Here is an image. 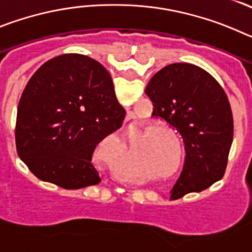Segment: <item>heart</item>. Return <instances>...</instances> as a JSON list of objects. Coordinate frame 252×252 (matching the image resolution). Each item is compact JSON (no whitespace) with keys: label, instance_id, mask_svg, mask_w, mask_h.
<instances>
[{"label":"heart","instance_id":"1","mask_svg":"<svg viewBox=\"0 0 252 252\" xmlns=\"http://www.w3.org/2000/svg\"><path fill=\"white\" fill-rule=\"evenodd\" d=\"M162 128L164 127L159 126V125H154L148 128V133L154 132L149 137V149H150L153 157L157 159L158 162L170 165L173 162V159H174L175 142L169 133L155 132V131H160Z\"/></svg>","mask_w":252,"mask_h":252}]
</instances>
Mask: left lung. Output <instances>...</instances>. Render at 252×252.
<instances>
[{
	"mask_svg": "<svg viewBox=\"0 0 252 252\" xmlns=\"http://www.w3.org/2000/svg\"><path fill=\"white\" fill-rule=\"evenodd\" d=\"M145 93L153 116L165 120L183 137L186 161L171 199L201 192L222 179L233 139V119L223 88L204 69L169 64L154 75Z\"/></svg>",
	"mask_w": 252,
	"mask_h": 252,
	"instance_id": "obj_1",
	"label": "left lung"
}]
</instances>
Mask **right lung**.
<instances>
[{
  "mask_svg": "<svg viewBox=\"0 0 252 252\" xmlns=\"http://www.w3.org/2000/svg\"><path fill=\"white\" fill-rule=\"evenodd\" d=\"M126 111L97 60L63 54L30 78L19 102L16 149L40 180L65 189L101 182L92 164L99 141L122 126Z\"/></svg>",
  "mask_w": 252,
  "mask_h": 252,
  "instance_id": "right-lung-1",
  "label": "right lung"
}]
</instances>
